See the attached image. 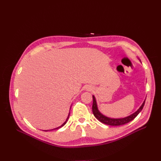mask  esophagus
<instances>
[{"label": "esophagus", "instance_id": "esophagus-1", "mask_svg": "<svg viewBox=\"0 0 161 161\" xmlns=\"http://www.w3.org/2000/svg\"><path fill=\"white\" fill-rule=\"evenodd\" d=\"M88 90H89V91L92 90V87H89V88H88Z\"/></svg>", "mask_w": 161, "mask_h": 161}]
</instances>
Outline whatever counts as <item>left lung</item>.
I'll return each instance as SVG.
<instances>
[{
    "instance_id": "1",
    "label": "left lung",
    "mask_w": 161,
    "mask_h": 161,
    "mask_svg": "<svg viewBox=\"0 0 161 161\" xmlns=\"http://www.w3.org/2000/svg\"><path fill=\"white\" fill-rule=\"evenodd\" d=\"M92 99H93V103H92V113H93V115H95V118L100 121L101 122L107 125H124L125 124H127L131 120H133L136 116H137L140 112L142 110L144 105L145 103V101L143 102L142 105L140 106V108L138 109V111H136L135 113L133 114L130 115L128 117H126V118H121V119H113V118H109L103 115V114H101L99 111L97 109V103H96V100L94 96H92Z\"/></svg>"
}]
</instances>
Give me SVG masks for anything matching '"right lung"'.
I'll return each instance as SVG.
<instances>
[{
  "label": "right lung",
  "mask_w": 161,
  "mask_h": 161,
  "mask_svg": "<svg viewBox=\"0 0 161 161\" xmlns=\"http://www.w3.org/2000/svg\"><path fill=\"white\" fill-rule=\"evenodd\" d=\"M69 115H70V114H69V116H68V118H67V119H66V121H65V122H64V124H62V125H61V126H60V127H58V128H55V129H53V130H56V129H58V128H61V127H62V126H63V125H64V124H66V121H68V119H69ZM46 131H47V130H46Z\"/></svg>",
  "instance_id": "1"
}]
</instances>
